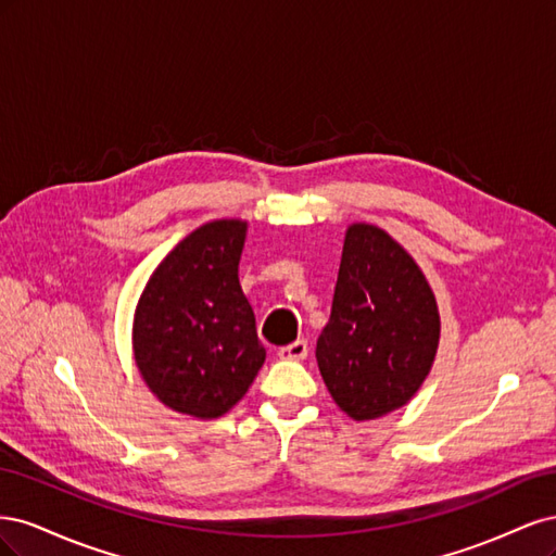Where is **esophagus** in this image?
Returning a JSON list of instances; mask_svg holds the SVG:
<instances>
[{"label":"esophagus","instance_id":"obj_1","mask_svg":"<svg viewBox=\"0 0 556 556\" xmlns=\"http://www.w3.org/2000/svg\"><path fill=\"white\" fill-rule=\"evenodd\" d=\"M306 355H308V343L306 341H294V343L278 350L280 359H306Z\"/></svg>","mask_w":556,"mask_h":556}]
</instances>
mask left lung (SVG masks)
Listing matches in <instances>:
<instances>
[{"instance_id":"obj_1","label":"left lung","mask_w":556,"mask_h":556,"mask_svg":"<svg viewBox=\"0 0 556 556\" xmlns=\"http://www.w3.org/2000/svg\"><path fill=\"white\" fill-rule=\"evenodd\" d=\"M439 333V308L415 260L382 229L352 225L315 348L341 410L374 419L408 403L429 374Z\"/></svg>"}]
</instances>
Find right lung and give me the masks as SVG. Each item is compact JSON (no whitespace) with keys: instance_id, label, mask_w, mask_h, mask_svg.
Listing matches in <instances>:
<instances>
[{"instance_id":"add662e5","label":"right lung","mask_w":556,"mask_h":556,"mask_svg":"<svg viewBox=\"0 0 556 556\" xmlns=\"http://www.w3.org/2000/svg\"><path fill=\"white\" fill-rule=\"evenodd\" d=\"M245 223L217 220L185 237L150 276L134 317V357L153 394L194 417L241 401L266 359L239 282Z\"/></svg>"}]
</instances>
